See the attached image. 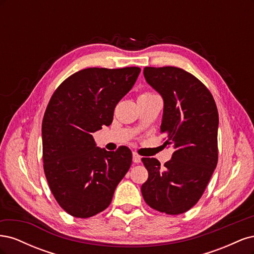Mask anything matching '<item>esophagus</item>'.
I'll list each match as a JSON object with an SVG mask.
<instances>
[{"label": "esophagus", "instance_id": "esophagus-1", "mask_svg": "<svg viewBox=\"0 0 254 254\" xmlns=\"http://www.w3.org/2000/svg\"><path fill=\"white\" fill-rule=\"evenodd\" d=\"M132 161H133L134 163H140L141 162V157L137 155V153L133 152L132 153Z\"/></svg>", "mask_w": 254, "mask_h": 254}]
</instances>
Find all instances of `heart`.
Masks as SVG:
<instances>
[{
  "label": "heart",
  "mask_w": 254,
  "mask_h": 254,
  "mask_svg": "<svg viewBox=\"0 0 254 254\" xmlns=\"http://www.w3.org/2000/svg\"><path fill=\"white\" fill-rule=\"evenodd\" d=\"M142 95H147V96H148V95H152V94H150V93H144V94H142Z\"/></svg>",
  "instance_id": "b5f03b06"
}]
</instances>
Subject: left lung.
I'll return each instance as SVG.
<instances>
[{
  "mask_svg": "<svg viewBox=\"0 0 254 254\" xmlns=\"http://www.w3.org/2000/svg\"><path fill=\"white\" fill-rule=\"evenodd\" d=\"M144 77L163 98L160 129L175 151L163 170L157 159H142L148 179L141 191L152 209L182 214L198 202L217 165V107L204 84L182 68L146 66Z\"/></svg>",
  "mask_w": 254,
  "mask_h": 254,
  "instance_id": "1",
  "label": "left lung"
}]
</instances>
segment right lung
<instances>
[{"mask_svg": "<svg viewBox=\"0 0 254 254\" xmlns=\"http://www.w3.org/2000/svg\"><path fill=\"white\" fill-rule=\"evenodd\" d=\"M140 67H89L66 78L54 92L42 121L43 167L59 205L88 218L111 203L132 162L126 146L107 151L92 133L109 126L115 106L131 90Z\"/></svg>", "mask_w": 254, "mask_h": 254, "instance_id": "add662e5", "label": "right lung"}]
</instances>
